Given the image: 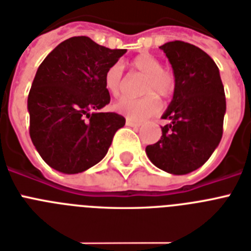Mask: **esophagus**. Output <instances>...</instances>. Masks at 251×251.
I'll return each mask as SVG.
<instances>
[{
    "label": "esophagus",
    "instance_id": "34e87169",
    "mask_svg": "<svg viewBox=\"0 0 251 251\" xmlns=\"http://www.w3.org/2000/svg\"><path fill=\"white\" fill-rule=\"evenodd\" d=\"M126 125L131 126V127H139L140 124H139V122H135V121H132V120L127 119V120H126Z\"/></svg>",
    "mask_w": 251,
    "mask_h": 251
}]
</instances>
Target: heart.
Instances as JSON below:
<instances>
[{
	"label": "heart",
	"mask_w": 251,
	"mask_h": 251,
	"mask_svg": "<svg viewBox=\"0 0 251 251\" xmlns=\"http://www.w3.org/2000/svg\"><path fill=\"white\" fill-rule=\"evenodd\" d=\"M131 68L144 81L140 86V94L144 97L132 99L122 98L113 105L117 113L134 121H143L160 111L161 104L156 95L160 98H169L175 90V76L170 69L162 68L158 58L150 54H142L131 60ZM104 86L113 97H119L124 89L122 67L120 63L112 64L104 73Z\"/></svg>",
	"instance_id": "b5f03b06"
}]
</instances>
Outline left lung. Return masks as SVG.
Here are the masks:
<instances>
[{
  "label": "left lung",
  "mask_w": 251,
  "mask_h": 251,
  "mask_svg": "<svg viewBox=\"0 0 251 251\" xmlns=\"http://www.w3.org/2000/svg\"><path fill=\"white\" fill-rule=\"evenodd\" d=\"M175 76L172 103L162 115L169 124L146 153L158 169L184 175L201 168L223 135L225 87L213 59L195 45L172 41L160 46Z\"/></svg>",
  "instance_id": "8db88e82"
}]
</instances>
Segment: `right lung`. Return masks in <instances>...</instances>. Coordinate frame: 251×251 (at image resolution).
I'll use <instances>...</instances> for the list:
<instances>
[{
	"mask_svg": "<svg viewBox=\"0 0 251 251\" xmlns=\"http://www.w3.org/2000/svg\"><path fill=\"white\" fill-rule=\"evenodd\" d=\"M86 36L63 41L40 64L29 95V135L42 160L64 174L103 160L125 119L99 112L111 97L104 73L125 54Z\"/></svg>",
	"mask_w": 251,
	"mask_h": 251,
	"instance_id": "1",
	"label": "right lung"
}]
</instances>
